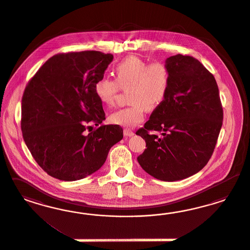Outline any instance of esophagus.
Wrapping results in <instances>:
<instances>
[{"label": "esophagus", "mask_w": 250, "mask_h": 250, "mask_svg": "<svg viewBox=\"0 0 250 250\" xmlns=\"http://www.w3.org/2000/svg\"><path fill=\"white\" fill-rule=\"evenodd\" d=\"M135 135V133L129 128L124 129V136H133Z\"/></svg>", "instance_id": "34e87169"}]
</instances>
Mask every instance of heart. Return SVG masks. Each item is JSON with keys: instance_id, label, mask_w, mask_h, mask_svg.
<instances>
[{"instance_id": "obj_1", "label": "heart", "mask_w": 250, "mask_h": 250, "mask_svg": "<svg viewBox=\"0 0 250 250\" xmlns=\"http://www.w3.org/2000/svg\"><path fill=\"white\" fill-rule=\"evenodd\" d=\"M116 79L102 77L94 83V93L103 105L114 104L119 91L127 90L130 105L109 116L115 125L131 128L144 121L147 110H155L166 99L170 84L169 71L162 62L148 63L136 56H129L114 68Z\"/></svg>"}]
</instances>
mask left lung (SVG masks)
<instances>
[{
  "label": "left lung",
  "instance_id": "left-lung-1",
  "mask_svg": "<svg viewBox=\"0 0 250 250\" xmlns=\"http://www.w3.org/2000/svg\"><path fill=\"white\" fill-rule=\"evenodd\" d=\"M166 66L169 89L144 127L136 131L146 144L137 161L154 178L175 182L195 174L208 163L224 113L216 81L200 61L178 54L167 59Z\"/></svg>",
  "mask_w": 250,
  "mask_h": 250
}]
</instances>
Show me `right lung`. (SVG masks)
<instances>
[{"label": "right lung", "mask_w": 250, "mask_h": 250, "mask_svg": "<svg viewBox=\"0 0 250 250\" xmlns=\"http://www.w3.org/2000/svg\"><path fill=\"white\" fill-rule=\"evenodd\" d=\"M114 56L100 51L57 54L29 81L22 98L21 129L33 158L51 177L72 182L98 170L123 128L105 120L94 83ZM91 124L99 127L92 131Z\"/></svg>", "instance_id": "add662e5"}]
</instances>
